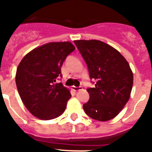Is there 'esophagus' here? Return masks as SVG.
I'll list each match as a JSON object with an SVG mask.
<instances>
[{"label": "esophagus", "instance_id": "1", "mask_svg": "<svg viewBox=\"0 0 152 152\" xmlns=\"http://www.w3.org/2000/svg\"><path fill=\"white\" fill-rule=\"evenodd\" d=\"M81 88H82V87H80H80H75V86H73V87H72V89H73L75 91H80Z\"/></svg>", "mask_w": 152, "mask_h": 152}]
</instances>
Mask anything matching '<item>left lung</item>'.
<instances>
[{
	"label": "left lung",
	"mask_w": 152,
	"mask_h": 152,
	"mask_svg": "<svg viewBox=\"0 0 152 152\" xmlns=\"http://www.w3.org/2000/svg\"><path fill=\"white\" fill-rule=\"evenodd\" d=\"M75 45L88 65L95 88L87 89L88 102L83 105L88 116L108 121L116 116L130 97L133 74L128 61L116 49L99 40H75Z\"/></svg>",
	"instance_id": "left-lung-1"
}]
</instances>
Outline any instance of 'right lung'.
Wrapping results in <instances>:
<instances>
[{
    "label": "right lung",
    "instance_id": "obj_1",
    "mask_svg": "<svg viewBox=\"0 0 152 152\" xmlns=\"http://www.w3.org/2000/svg\"><path fill=\"white\" fill-rule=\"evenodd\" d=\"M75 49L70 42H49L24 56L16 74V84L21 100L33 116L42 120L63 113L72 95L61 83V68L67 56Z\"/></svg>",
    "mask_w": 152,
    "mask_h": 152
}]
</instances>
